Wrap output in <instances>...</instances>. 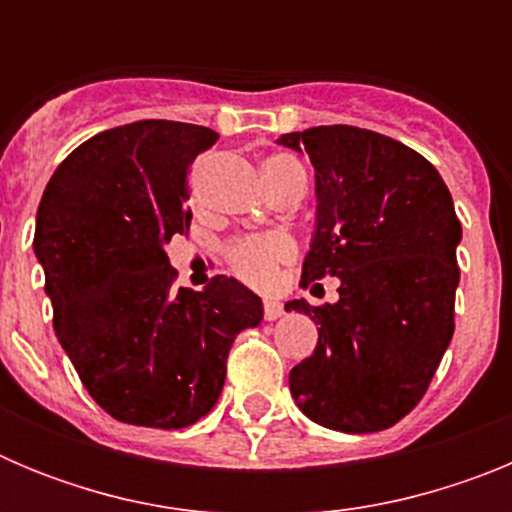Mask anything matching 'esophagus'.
<instances>
[{"instance_id":"34e87169","label":"esophagus","mask_w":512,"mask_h":512,"mask_svg":"<svg viewBox=\"0 0 512 512\" xmlns=\"http://www.w3.org/2000/svg\"><path fill=\"white\" fill-rule=\"evenodd\" d=\"M284 315V307L279 300H264V318L266 320H279Z\"/></svg>"}]
</instances>
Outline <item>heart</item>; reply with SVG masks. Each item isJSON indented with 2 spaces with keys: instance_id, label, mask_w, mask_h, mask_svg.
I'll use <instances>...</instances> for the list:
<instances>
[{
  "instance_id": "heart-1",
  "label": "heart",
  "mask_w": 512,
  "mask_h": 512,
  "mask_svg": "<svg viewBox=\"0 0 512 512\" xmlns=\"http://www.w3.org/2000/svg\"><path fill=\"white\" fill-rule=\"evenodd\" d=\"M261 176H264L266 189H277L284 182L292 179H302L305 169L295 156L289 153H274L261 164ZM295 256V246L287 235L269 233V235H248V238H238L228 246L225 259H228L230 269L235 277H241L243 282L253 284V287H266L277 274V266L284 264Z\"/></svg>"
}]
</instances>
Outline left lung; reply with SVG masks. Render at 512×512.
<instances>
[{
    "label": "left lung",
    "mask_w": 512,
    "mask_h": 512,
    "mask_svg": "<svg viewBox=\"0 0 512 512\" xmlns=\"http://www.w3.org/2000/svg\"><path fill=\"white\" fill-rule=\"evenodd\" d=\"M277 143L305 151L315 169L302 287L325 274L341 282L333 305H284L320 325L289 392L325 428L384 431L418 405L454 336V200L431 161L374 130L320 125Z\"/></svg>",
    "instance_id": "1"
}]
</instances>
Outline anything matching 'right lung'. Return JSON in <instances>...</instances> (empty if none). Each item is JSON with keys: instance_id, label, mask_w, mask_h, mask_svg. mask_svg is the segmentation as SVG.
<instances>
[{"instance_id": "1", "label": "right lung", "mask_w": 512, "mask_h": 512, "mask_svg": "<svg viewBox=\"0 0 512 512\" xmlns=\"http://www.w3.org/2000/svg\"><path fill=\"white\" fill-rule=\"evenodd\" d=\"M217 133L174 120L104 130L66 156L35 217L53 328L104 413L146 428H187L215 408L235 336L264 318L233 277L174 289L166 256L187 233V174Z\"/></svg>"}]
</instances>
